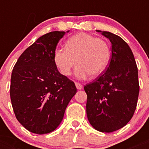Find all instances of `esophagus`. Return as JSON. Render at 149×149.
<instances>
[{"instance_id":"34e87169","label":"esophagus","mask_w":149,"mask_h":149,"mask_svg":"<svg viewBox=\"0 0 149 149\" xmlns=\"http://www.w3.org/2000/svg\"><path fill=\"white\" fill-rule=\"evenodd\" d=\"M75 84H76V87L77 88V90H81V89H83V86L79 83H76Z\"/></svg>"}]
</instances>
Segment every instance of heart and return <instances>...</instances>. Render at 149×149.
<instances>
[{
    "mask_svg": "<svg viewBox=\"0 0 149 149\" xmlns=\"http://www.w3.org/2000/svg\"><path fill=\"white\" fill-rule=\"evenodd\" d=\"M110 58L111 48L107 42L84 32L70 37L65 42V49H57L53 54L54 63L63 76H70L77 63L75 75L79 79L101 74Z\"/></svg>",
    "mask_w": 149,
    "mask_h": 149,
    "instance_id": "b5f03b06",
    "label": "heart"
}]
</instances>
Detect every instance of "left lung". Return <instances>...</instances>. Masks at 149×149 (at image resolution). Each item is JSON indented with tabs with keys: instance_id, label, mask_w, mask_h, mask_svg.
Returning a JSON list of instances; mask_svg holds the SVG:
<instances>
[{
	"instance_id": "8db88e82",
	"label": "left lung",
	"mask_w": 149,
	"mask_h": 149,
	"mask_svg": "<svg viewBox=\"0 0 149 149\" xmlns=\"http://www.w3.org/2000/svg\"><path fill=\"white\" fill-rule=\"evenodd\" d=\"M111 42L108 66L91 84L84 86L87 94L89 122L101 132H115L134 115L139 94V83L134 55L120 36L97 31Z\"/></svg>"
}]
</instances>
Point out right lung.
Returning a JSON list of instances; mask_svg holds the SVG:
<instances>
[{
  "label": "right lung",
  "instance_id": "obj_1",
  "mask_svg": "<svg viewBox=\"0 0 149 149\" xmlns=\"http://www.w3.org/2000/svg\"><path fill=\"white\" fill-rule=\"evenodd\" d=\"M65 33L56 31L41 36L23 52L12 70L10 96L15 117L35 134L56 130L77 93L74 83L58 72L53 60Z\"/></svg>",
  "mask_w": 149,
  "mask_h": 149
}]
</instances>
